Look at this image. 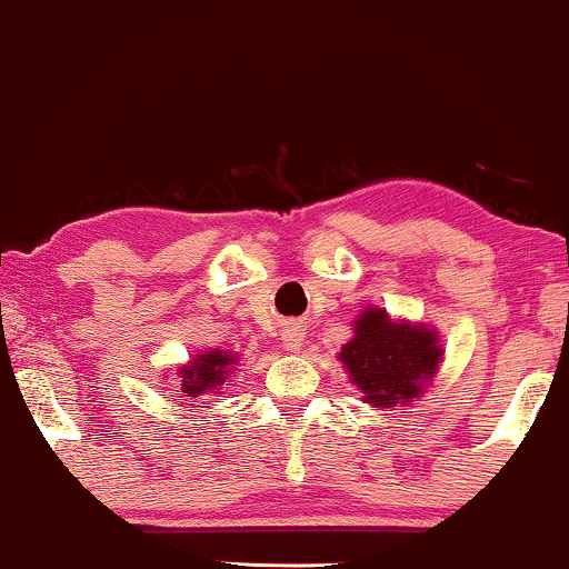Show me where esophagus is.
<instances>
[{
	"label": "esophagus",
	"instance_id": "34e87169",
	"mask_svg": "<svg viewBox=\"0 0 569 569\" xmlns=\"http://www.w3.org/2000/svg\"><path fill=\"white\" fill-rule=\"evenodd\" d=\"M282 341H284V349H290V352H298L302 347V329L298 323H287L284 331H282Z\"/></svg>",
	"mask_w": 569,
	"mask_h": 569
}]
</instances>
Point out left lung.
<instances>
[{"label":"left lung","instance_id":"obj_1","mask_svg":"<svg viewBox=\"0 0 569 569\" xmlns=\"http://www.w3.org/2000/svg\"><path fill=\"white\" fill-rule=\"evenodd\" d=\"M339 360L365 403L391 409L425 391L440 368L442 347L435 329L396 323L383 308H368L357 316L355 337L341 347Z\"/></svg>","mask_w":569,"mask_h":569}]
</instances>
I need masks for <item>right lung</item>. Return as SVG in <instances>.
<instances>
[{
    "label": "right lung",
    "instance_id": "obj_1",
    "mask_svg": "<svg viewBox=\"0 0 569 569\" xmlns=\"http://www.w3.org/2000/svg\"><path fill=\"white\" fill-rule=\"evenodd\" d=\"M238 362V357L224 349H212V352H201L178 368V378H181V391L186 396L201 393H217L222 391V386H228L232 365Z\"/></svg>",
    "mask_w": 569,
    "mask_h": 569
}]
</instances>
